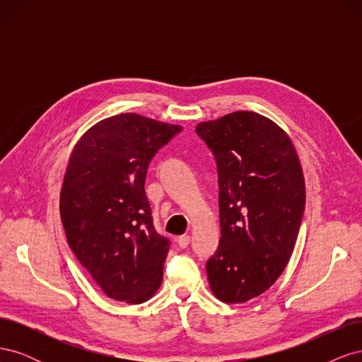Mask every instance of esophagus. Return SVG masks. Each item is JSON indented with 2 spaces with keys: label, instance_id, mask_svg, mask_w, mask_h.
<instances>
[{
  "label": "esophagus",
  "instance_id": "34e87169",
  "mask_svg": "<svg viewBox=\"0 0 362 362\" xmlns=\"http://www.w3.org/2000/svg\"><path fill=\"white\" fill-rule=\"evenodd\" d=\"M177 242H178V246L181 249H185V247L189 246V243H190V235H181V237L177 238Z\"/></svg>",
  "mask_w": 362,
  "mask_h": 362
}]
</instances>
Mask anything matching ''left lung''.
<instances>
[{
    "mask_svg": "<svg viewBox=\"0 0 362 362\" xmlns=\"http://www.w3.org/2000/svg\"><path fill=\"white\" fill-rule=\"evenodd\" d=\"M218 175L221 243L206 261L211 291L243 303L269 290L293 254L305 211V181L290 137L273 120L235 112L201 122Z\"/></svg>",
    "mask_w": 362,
    "mask_h": 362,
    "instance_id": "left-lung-1",
    "label": "left lung"
}]
</instances>
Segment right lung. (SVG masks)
Segmentation results:
<instances>
[{"label":"right lung","instance_id":"add662e5","mask_svg":"<svg viewBox=\"0 0 362 362\" xmlns=\"http://www.w3.org/2000/svg\"><path fill=\"white\" fill-rule=\"evenodd\" d=\"M182 127L122 113L76 141L60 193L68 243L101 290L144 303L158 290L170 242L152 222L145 180L151 160Z\"/></svg>","mask_w":362,"mask_h":362}]
</instances>
